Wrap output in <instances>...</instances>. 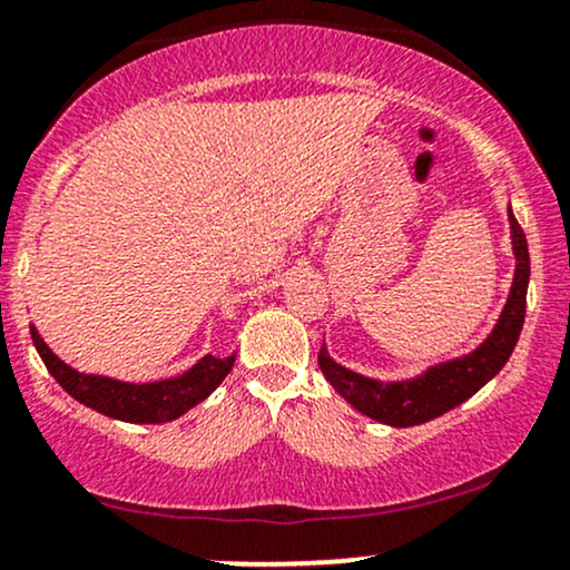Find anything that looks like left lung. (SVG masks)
Masks as SVG:
<instances>
[{
    "label": "left lung",
    "mask_w": 570,
    "mask_h": 570,
    "mask_svg": "<svg viewBox=\"0 0 570 570\" xmlns=\"http://www.w3.org/2000/svg\"><path fill=\"white\" fill-rule=\"evenodd\" d=\"M507 219H510L515 276H512L510 294H507V303L499 313L497 324L475 351L459 355V358L433 363L422 374L409 376V380L385 382L345 368L328 355L326 345L321 347V372H324L328 385L337 390L355 411L382 424H390V428H414V424L435 420V416L464 403L485 382L502 372V366L515 351L520 328H523L528 276H531L525 233L518 225L515 215H512V207H507Z\"/></svg>",
    "instance_id": "8db88e82"
}]
</instances>
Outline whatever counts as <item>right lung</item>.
Here are the masks:
<instances>
[{
    "instance_id": "add662e5",
    "label": "right lung",
    "mask_w": 570,
    "mask_h": 570,
    "mask_svg": "<svg viewBox=\"0 0 570 570\" xmlns=\"http://www.w3.org/2000/svg\"><path fill=\"white\" fill-rule=\"evenodd\" d=\"M31 340L37 353L42 355L47 372L58 380V385L63 387L68 395L77 397L79 403L98 411V414L135 424H161L183 416L185 411H190L202 401H207V397L215 393L219 382L230 374L233 363H236V355H228V358L204 355V358L196 361L188 372L167 376V380L121 382L114 380V376L85 374L77 372L73 366H68L66 361H60L58 355L47 347V342L33 324Z\"/></svg>"
}]
</instances>
